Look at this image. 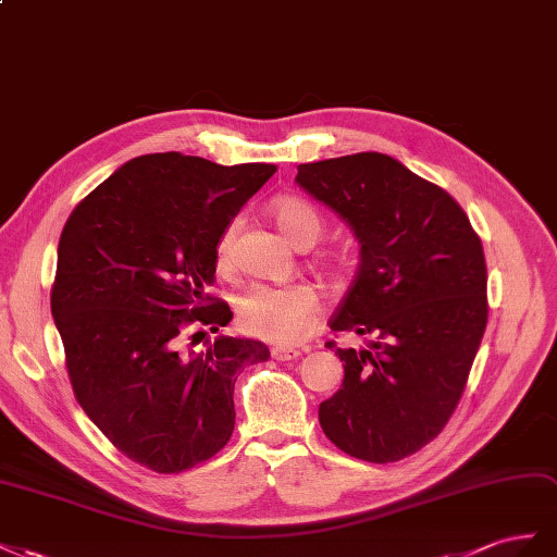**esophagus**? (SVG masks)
Instances as JSON below:
<instances>
[{"label": "esophagus", "mask_w": 557, "mask_h": 557, "mask_svg": "<svg viewBox=\"0 0 557 557\" xmlns=\"http://www.w3.org/2000/svg\"><path fill=\"white\" fill-rule=\"evenodd\" d=\"M300 352L298 349H287V347H273V359L277 361H292V359H298Z\"/></svg>", "instance_id": "esophagus-1"}]
</instances>
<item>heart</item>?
Returning a JSON list of instances; mask_svg holds the SVG:
<instances>
[{
	"instance_id": "b5f03b06",
	"label": "heart",
	"mask_w": 557,
	"mask_h": 557,
	"mask_svg": "<svg viewBox=\"0 0 557 557\" xmlns=\"http://www.w3.org/2000/svg\"><path fill=\"white\" fill-rule=\"evenodd\" d=\"M273 216L280 231L296 247H310L324 231V219L304 198H280L273 205ZM237 221L224 231L216 245V261L226 268L233 261ZM320 314V294L310 284H289V287H268L257 284L237 300V324L253 338L277 345H296L304 341Z\"/></svg>"
}]
</instances>
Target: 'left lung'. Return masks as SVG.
Instances as JSON below:
<instances>
[{
  "instance_id": "8db88e82",
  "label": "left lung",
  "mask_w": 557,
  "mask_h": 557,
  "mask_svg": "<svg viewBox=\"0 0 557 557\" xmlns=\"http://www.w3.org/2000/svg\"><path fill=\"white\" fill-rule=\"evenodd\" d=\"M296 184L359 240V270L331 331L345 377L320 404L331 443L387 465L424 448L450 420L487 324L481 237L455 198L392 156L363 151L298 165Z\"/></svg>"
}]
</instances>
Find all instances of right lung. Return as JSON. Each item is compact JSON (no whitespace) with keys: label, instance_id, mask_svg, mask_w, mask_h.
Wrapping results in <instances>:
<instances>
[{"label":"right lung","instance_id":"obj_1","mask_svg":"<svg viewBox=\"0 0 557 557\" xmlns=\"http://www.w3.org/2000/svg\"><path fill=\"white\" fill-rule=\"evenodd\" d=\"M275 170L177 151L137 156L62 228L51 312L74 396L123 455L151 471L194 469L224 448L237 371L270 357L261 341L231 336L186 352L184 336L233 320L224 300L205 294L216 245Z\"/></svg>","mask_w":557,"mask_h":557}]
</instances>
